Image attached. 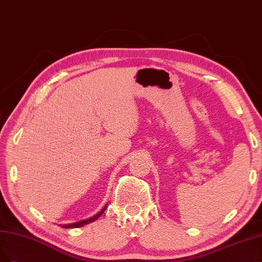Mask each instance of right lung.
I'll return each instance as SVG.
<instances>
[{"instance_id": "1", "label": "right lung", "mask_w": 262, "mask_h": 262, "mask_svg": "<svg viewBox=\"0 0 262 262\" xmlns=\"http://www.w3.org/2000/svg\"><path fill=\"white\" fill-rule=\"evenodd\" d=\"M105 208H106V206L100 211L99 213H97L96 215H94L92 217H90V219H87V220H83V221H80V222H77V223H72V224H64L63 225V227L64 229H74V227H80V226H83V225H86V224H89V223H91V222H94V221H96L97 219H99V216L102 214L103 212H104V210H105Z\"/></svg>"}]
</instances>
